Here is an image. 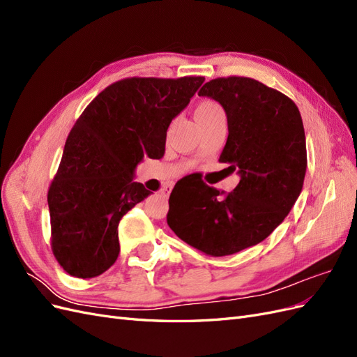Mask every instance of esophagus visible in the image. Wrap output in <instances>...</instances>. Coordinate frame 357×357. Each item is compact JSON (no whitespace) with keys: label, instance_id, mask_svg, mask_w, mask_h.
<instances>
[{"label":"esophagus","instance_id":"34e87169","mask_svg":"<svg viewBox=\"0 0 357 357\" xmlns=\"http://www.w3.org/2000/svg\"><path fill=\"white\" fill-rule=\"evenodd\" d=\"M171 190H172V185H165V186H162V188H160V192L164 193L165 197H168V195H169Z\"/></svg>","mask_w":357,"mask_h":357}]
</instances>
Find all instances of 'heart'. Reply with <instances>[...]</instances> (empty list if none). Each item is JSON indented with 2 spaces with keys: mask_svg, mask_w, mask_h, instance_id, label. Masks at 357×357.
Returning <instances> with one entry per match:
<instances>
[{
  "mask_svg": "<svg viewBox=\"0 0 357 357\" xmlns=\"http://www.w3.org/2000/svg\"><path fill=\"white\" fill-rule=\"evenodd\" d=\"M215 113H223V112H222V107L215 101H213V100H204V101H201L198 104V107H197V110H195V116L198 119V122L201 121V119L208 117V116L215 114Z\"/></svg>",
  "mask_w": 357,
  "mask_h": 357,
  "instance_id": "1",
  "label": "heart"
}]
</instances>
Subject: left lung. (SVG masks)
Listing matches in <instances>:
<instances>
[{"label": "left lung", "instance_id": "left-lung-1", "mask_svg": "<svg viewBox=\"0 0 357 357\" xmlns=\"http://www.w3.org/2000/svg\"><path fill=\"white\" fill-rule=\"evenodd\" d=\"M198 95L225 109L229 134L219 162L241 178L225 197L205 183L174 188L167 222L180 240L222 257L264 241L294 207L307 169L305 132L296 104L255 79L218 77Z\"/></svg>", "mask_w": 357, "mask_h": 357}]
</instances>
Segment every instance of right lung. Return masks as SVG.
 <instances>
[{
	"mask_svg": "<svg viewBox=\"0 0 357 357\" xmlns=\"http://www.w3.org/2000/svg\"><path fill=\"white\" fill-rule=\"evenodd\" d=\"M202 82L201 75L122 79L75 121L47 192L50 245L63 271L92 278L116 262L119 222L152 193L132 180L134 168L144 156H164L171 121Z\"/></svg>",
	"mask_w": 357,
	"mask_h": 357,
	"instance_id": "1",
	"label": "right lung"
}]
</instances>
